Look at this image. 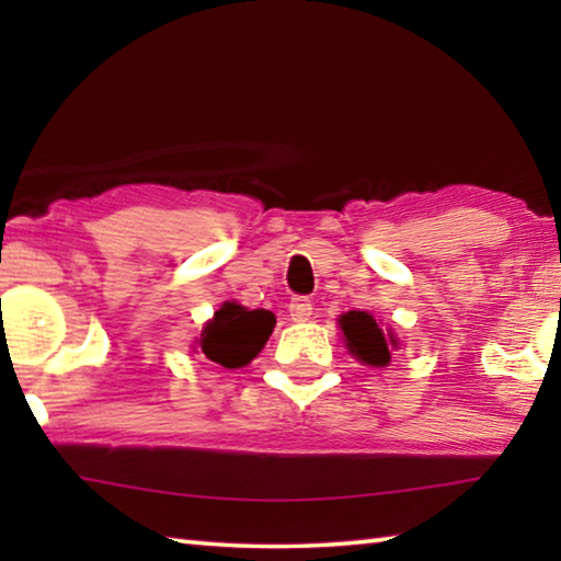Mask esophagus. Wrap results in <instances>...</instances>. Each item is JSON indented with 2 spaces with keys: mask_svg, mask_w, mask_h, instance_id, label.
<instances>
[{
  "mask_svg": "<svg viewBox=\"0 0 561 561\" xmlns=\"http://www.w3.org/2000/svg\"><path fill=\"white\" fill-rule=\"evenodd\" d=\"M311 301L307 297H297L289 301V317L291 321H307L311 317Z\"/></svg>",
  "mask_w": 561,
  "mask_h": 561,
  "instance_id": "34e87169",
  "label": "esophagus"
}]
</instances>
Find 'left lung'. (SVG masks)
<instances>
[{
    "instance_id": "obj_1",
    "label": "left lung",
    "mask_w": 561,
    "mask_h": 561,
    "mask_svg": "<svg viewBox=\"0 0 561 561\" xmlns=\"http://www.w3.org/2000/svg\"><path fill=\"white\" fill-rule=\"evenodd\" d=\"M339 327L344 331V344L366 366H388L391 348H398L393 331H383L368 311H348L341 314Z\"/></svg>"
}]
</instances>
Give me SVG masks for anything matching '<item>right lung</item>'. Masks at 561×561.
Instances as JSON below:
<instances>
[{"mask_svg":"<svg viewBox=\"0 0 561 561\" xmlns=\"http://www.w3.org/2000/svg\"><path fill=\"white\" fill-rule=\"evenodd\" d=\"M277 324L267 309H247L237 301H225L203 327L197 351L225 368H242L260 354Z\"/></svg>","mask_w":561,"mask_h":561,"instance_id":"add662e5","label":"right lung"}]
</instances>
